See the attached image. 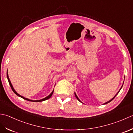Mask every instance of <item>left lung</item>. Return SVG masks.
Wrapping results in <instances>:
<instances>
[{"label": "left lung", "mask_w": 133, "mask_h": 133, "mask_svg": "<svg viewBox=\"0 0 133 133\" xmlns=\"http://www.w3.org/2000/svg\"><path fill=\"white\" fill-rule=\"evenodd\" d=\"M123 85H122V87H121V88H120V89H119V91L118 92H117V93H116V95H115L114 96V97H113V98H112L111 99V100H110V101H108V102H105V103H104V104H107V103H110V102H111V101H112V100H113L114 99V98H115V96H116V95H118V94L119 92V91H120V90H121V88H122V86H123ZM75 95L76 97V98H77V99L78 100V101H79V102H80L81 103H82V102H81V101H80V100L79 99H78V97H77V95H76V93H75Z\"/></svg>", "instance_id": "1"}]
</instances>
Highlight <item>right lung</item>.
<instances>
[{"label":"right lung","mask_w":133,"mask_h":133,"mask_svg":"<svg viewBox=\"0 0 133 133\" xmlns=\"http://www.w3.org/2000/svg\"><path fill=\"white\" fill-rule=\"evenodd\" d=\"M7 77L8 81H9V84H10V87H11V88L12 90V91L14 92L16 95H17V96H19V97H22V98H23V99L26 100V101H30V102H42V101H46V100H47V99H49L50 97L51 96V95H52V94H53V91H54V90H53V91L51 92V94H50V95H48V96L45 97V98H44V99H40V100H37V101H33V100H30V99H28V98H26V97H23V96H21V95H19V94H18V93L17 92H16V91L15 90L14 88H13V86H12V85L11 83V82H10V78H9V75H8V72H7Z\"/></svg>","instance_id":"add662e5"}]
</instances>
